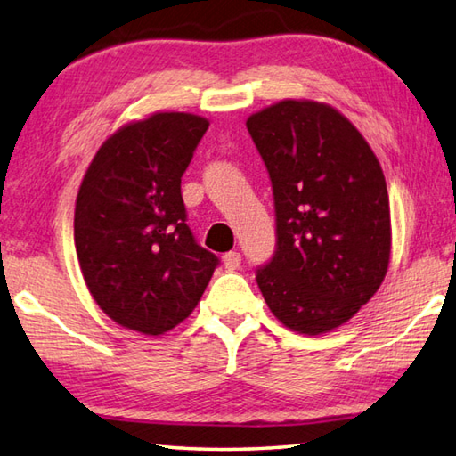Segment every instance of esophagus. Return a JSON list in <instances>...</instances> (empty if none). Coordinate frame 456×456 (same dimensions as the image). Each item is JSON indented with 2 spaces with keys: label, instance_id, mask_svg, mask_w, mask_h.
Masks as SVG:
<instances>
[{
  "label": "esophagus",
  "instance_id": "obj_1",
  "mask_svg": "<svg viewBox=\"0 0 456 456\" xmlns=\"http://www.w3.org/2000/svg\"><path fill=\"white\" fill-rule=\"evenodd\" d=\"M223 265H225L227 271L239 269V265H241V253H237V251L225 253V255H223Z\"/></svg>",
  "mask_w": 456,
  "mask_h": 456
}]
</instances>
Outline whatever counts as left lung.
Listing matches in <instances>:
<instances>
[{
    "mask_svg": "<svg viewBox=\"0 0 456 456\" xmlns=\"http://www.w3.org/2000/svg\"><path fill=\"white\" fill-rule=\"evenodd\" d=\"M269 171L277 247L256 269L271 313L303 335L349 321L383 283L391 211L383 169L327 103L285 99L247 119Z\"/></svg>",
    "mask_w": 456,
    "mask_h": 456,
    "instance_id": "8db88e82",
    "label": "left lung"
}]
</instances>
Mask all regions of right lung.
Returning a JSON list of instances; mask_svg holds the SVG:
<instances>
[{
  "mask_svg": "<svg viewBox=\"0 0 456 456\" xmlns=\"http://www.w3.org/2000/svg\"><path fill=\"white\" fill-rule=\"evenodd\" d=\"M209 121L153 113L99 147L81 181L73 237L86 285L118 325L163 335L197 307L217 255L187 225L181 177Z\"/></svg>",
  "mask_w": 456,
  "mask_h": 456,
  "instance_id": "right-lung-1",
  "label": "right lung"
}]
</instances>
